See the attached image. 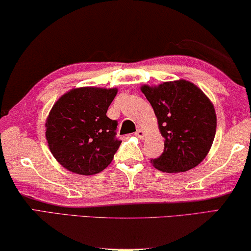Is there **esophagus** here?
<instances>
[{
  "instance_id": "1",
  "label": "esophagus",
  "mask_w": 251,
  "mask_h": 251,
  "mask_svg": "<svg viewBox=\"0 0 251 251\" xmlns=\"http://www.w3.org/2000/svg\"><path fill=\"white\" fill-rule=\"evenodd\" d=\"M135 137L139 138V139H143V137H145V132H143L142 130H137V132H135Z\"/></svg>"
}]
</instances>
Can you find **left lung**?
<instances>
[{"label": "left lung", "instance_id": "1", "mask_svg": "<svg viewBox=\"0 0 251 251\" xmlns=\"http://www.w3.org/2000/svg\"><path fill=\"white\" fill-rule=\"evenodd\" d=\"M141 91L152 105L164 138L162 154L151 159L153 166L169 174L198 166L210 150L217 128L216 111L206 94L186 80L155 88L143 85Z\"/></svg>", "mask_w": 251, "mask_h": 251}]
</instances>
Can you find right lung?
<instances>
[{"label": "right lung", "instance_id": "add662e5", "mask_svg": "<svg viewBox=\"0 0 251 251\" xmlns=\"http://www.w3.org/2000/svg\"><path fill=\"white\" fill-rule=\"evenodd\" d=\"M117 89L80 88L65 93L49 114L45 137L57 162L75 174L91 176L112 161L121 140L117 120L106 117Z\"/></svg>", "mask_w": 251, "mask_h": 251}]
</instances>
